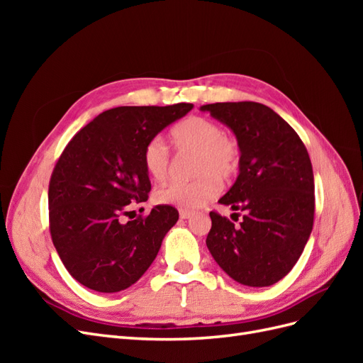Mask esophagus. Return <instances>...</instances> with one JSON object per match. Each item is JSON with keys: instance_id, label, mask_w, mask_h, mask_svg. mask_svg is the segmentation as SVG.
<instances>
[{"instance_id": "esophagus-1", "label": "esophagus", "mask_w": 363, "mask_h": 363, "mask_svg": "<svg viewBox=\"0 0 363 363\" xmlns=\"http://www.w3.org/2000/svg\"><path fill=\"white\" fill-rule=\"evenodd\" d=\"M192 215H194V213L189 212V211H180V218H182V219H189Z\"/></svg>"}]
</instances>
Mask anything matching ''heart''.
I'll return each mask as SVG.
<instances>
[{"instance_id":"b5f03b06","label":"heart","mask_w":363,"mask_h":363,"mask_svg":"<svg viewBox=\"0 0 363 363\" xmlns=\"http://www.w3.org/2000/svg\"><path fill=\"white\" fill-rule=\"evenodd\" d=\"M174 147L180 152H194L191 182H169L155 192L159 204L180 208H199L212 201L221 191V182L232 180L240 167L238 142L224 135L223 127L203 116H189L172 128ZM145 171L152 179H167L171 168L168 147L160 138L147 142L142 152Z\"/></svg>"}]
</instances>
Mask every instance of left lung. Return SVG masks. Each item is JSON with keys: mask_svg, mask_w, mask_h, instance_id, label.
<instances>
[{"mask_svg": "<svg viewBox=\"0 0 363 363\" xmlns=\"http://www.w3.org/2000/svg\"><path fill=\"white\" fill-rule=\"evenodd\" d=\"M201 111L232 128L238 139L239 175L219 203L245 213L235 227L228 218L211 212L207 248L238 283L271 286L294 268L312 232L315 183L309 152L296 131L268 106L215 103Z\"/></svg>", "mask_w": 363, "mask_h": 363, "instance_id": "obj_1", "label": "left lung"}]
</instances>
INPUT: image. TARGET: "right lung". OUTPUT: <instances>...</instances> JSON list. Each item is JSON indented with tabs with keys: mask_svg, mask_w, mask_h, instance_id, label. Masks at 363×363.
Instances as JSON below:
<instances>
[{
	"mask_svg": "<svg viewBox=\"0 0 363 363\" xmlns=\"http://www.w3.org/2000/svg\"><path fill=\"white\" fill-rule=\"evenodd\" d=\"M194 104L123 106L94 118L65 147L48 188L50 233L65 268L83 286L119 292L150 268L177 223L172 206L124 221L131 201L148 200L147 142Z\"/></svg>",
	"mask_w": 363,
	"mask_h": 363,
	"instance_id": "1",
	"label": "right lung"
}]
</instances>
